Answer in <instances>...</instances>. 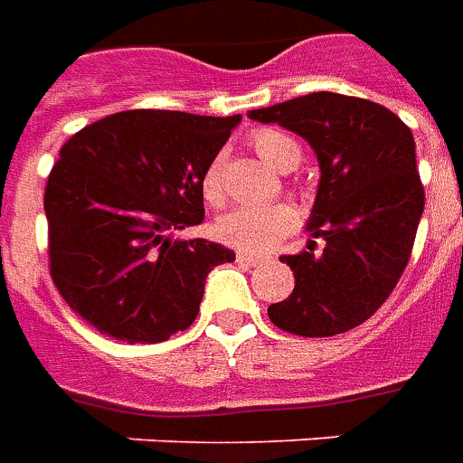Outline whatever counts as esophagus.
<instances>
[{
  "label": "esophagus",
  "mask_w": 463,
  "mask_h": 463,
  "mask_svg": "<svg viewBox=\"0 0 463 463\" xmlns=\"http://www.w3.org/2000/svg\"><path fill=\"white\" fill-rule=\"evenodd\" d=\"M235 260L241 262V265H260L265 258L262 255H255V252H245V250H238V255H235Z\"/></svg>",
  "instance_id": "34e87169"
}]
</instances>
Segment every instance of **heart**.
I'll list each match as a JSON object with an SVG mask.
<instances>
[{"label": "heart", "mask_w": 463, "mask_h": 463, "mask_svg": "<svg viewBox=\"0 0 463 463\" xmlns=\"http://www.w3.org/2000/svg\"><path fill=\"white\" fill-rule=\"evenodd\" d=\"M250 146L262 161L280 173L292 171L302 158L298 141L275 128H260L252 133ZM201 193L211 205H221L225 201L221 153L203 168ZM295 225H298V213L292 211L288 203H272V205H262V208H241V211L228 213L225 218L218 221L215 231H218V238L232 248L265 252L285 241L295 231Z\"/></svg>", "instance_id": "1"}]
</instances>
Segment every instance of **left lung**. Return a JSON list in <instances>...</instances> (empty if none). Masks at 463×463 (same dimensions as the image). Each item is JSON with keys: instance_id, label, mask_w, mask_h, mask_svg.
Here are the masks:
<instances>
[{"instance_id": "1", "label": "left lung", "mask_w": 463, "mask_h": 463, "mask_svg": "<svg viewBox=\"0 0 463 463\" xmlns=\"http://www.w3.org/2000/svg\"><path fill=\"white\" fill-rule=\"evenodd\" d=\"M252 121L300 133L320 161V191L300 255H282L295 275L290 298L268 307L275 327L332 337L369 320L407 268L424 213L414 136L384 106L332 91L255 109Z\"/></svg>"}]
</instances>
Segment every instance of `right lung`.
<instances>
[{
	"instance_id": "add662e5",
	"label": "right lung",
	"mask_w": 463,
	"mask_h": 463,
	"mask_svg": "<svg viewBox=\"0 0 463 463\" xmlns=\"http://www.w3.org/2000/svg\"><path fill=\"white\" fill-rule=\"evenodd\" d=\"M238 123L138 109L89 123L61 146L44 193L49 272L94 330L156 345L198 317L208 272L235 252L171 235L203 221V168Z\"/></svg>"
}]
</instances>
